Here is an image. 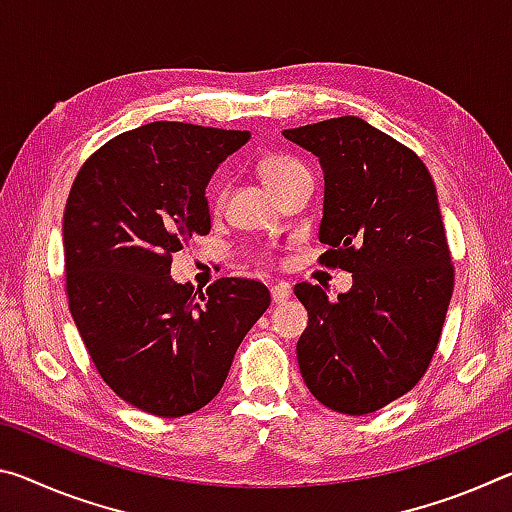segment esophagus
Masks as SVG:
<instances>
[{"label": "esophagus", "mask_w": 512, "mask_h": 512, "mask_svg": "<svg viewBox=\"0 0 512 512\" xmlns=\"http://www.w3.org/2000/svg\"><path fill=\"white\" fill-rule=\"evenodd\" d=\"M291 296V287L289 284H275V287H271V300L275 302V305H282V302H287Z\"/></svg>", "instance_id": "obj_1"}]
</instances>
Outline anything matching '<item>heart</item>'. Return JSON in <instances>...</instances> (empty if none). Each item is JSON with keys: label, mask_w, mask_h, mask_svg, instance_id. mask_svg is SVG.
Here are the masks:
<instances>
[{"label": "heart", "mask_w": 512, "mask_h": 512, "mask_svg": "<svg viewBox=\"0 0 512 512\" xmlns=\"http://www.w3.org/2000/svg\"><path fill=\"white\" fill-rule=\"evenodd\" d=\"M255 169H257V176L262 178V183L271 189L277 198L289 194L293 187L302 183V180L311 178V173L305 164H300L293 158H284V155H264V158L257 162ZM210 201L216 207L223 203V185L221 183L212 185Z\"/></svg>", "instance_id": "heart-1"}]
</instances>
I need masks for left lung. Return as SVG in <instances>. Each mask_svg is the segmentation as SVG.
I'll list each match as a JSON object with an SVG mask.
<instances>
[{
    "mask_svg": "<svg viewBox=\"0 0 512 512\" xmlns=\"http://www.w3.org/2000/svg\"><path fill=\"white\" fill-rule=\"evenodd\" d=\"M325 173L320 264L352 273L329 300L296 284L309 325L298 366L327 409L366 415L409 393L427 372L454 291L436 185L424 162L359 117L284 131Z\"/></svg>",
    "mask_w": 512,
    "mask_h": 512,
    "instance_id": "obj_1",
    "label": "left lung"
}]
</instances>
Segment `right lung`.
Segmentation results:
<instances>
[{"instance_id": "right-lung-1", "label": "right lung", "mask_w": 512, "mask_h": 512, "mask_svg": "<svg viewBox=\"0 0 512 512\" xmlns=\"http://www.w3.org/2000/svg\"><path fill=\"white\" fill-rule=\"evenodd\" d=\"M248 140L153 121L103 144L74 180L63 214L69 311L101 379L135 409H203L271 305L255 280L221 277L203 293L171 277V255L212 228V173Z\"/></svg>"}]
</instances>
